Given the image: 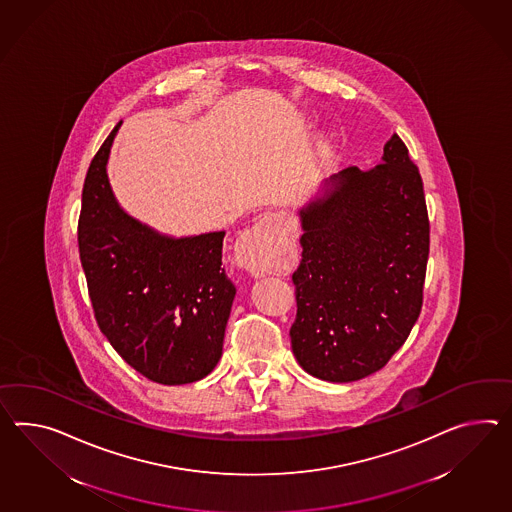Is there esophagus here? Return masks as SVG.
I'll list each match as a JSON object with an SVG mask.
<instances>
[{"mask_svg":"<svg viewBox=\"0 0 512 512\" xmlns=\"http://www.w3.org/2000/svg\"><path fill=\"white\" fill-rule=\"evenodd\" d=\"M277 224L272 214L262 216L257 224L244 231L237 240V261L251 274H261L277 246Z\"/></svg>","mask_w":512,"mask_h":512,"instance_id":"34e87169","label":"esophagus"}]
</instances>
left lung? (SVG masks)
I'll use <instances>...</instances> for the list:
<instances>
[{"label":"left lung","mask_w":512,"mask_h":512,"mask_svg":"<svg viewBox=\"0 0 512 512\" xmlns=\"http://www.w3.org/2000/svg\"><path fill=\"white\" fill-rule=\"evenodd\" d=\"M381 161L366 172L351 166L333 175L300 211L290 340L301 368L331 383L381 370L422 311L429 257L424 183L396 133Z\"/></svg>","instance_id":"left-lung-1"}]
</instances>
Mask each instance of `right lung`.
Instances as JSON below:
<instances>
[{
  "label": "right lung",
  "mask_w": 512,
  "mask_h": 512,
  "mask_svg": "<svg viewBox=\"0 0 512 512\" xmlns=\"http://www.w3.org/2000/svg\"><path fill=\"white\" fill-rule=\"evenodd\" d=\"M122 122L88 166L77 225L79 257L101 333L138 374L185 385L222 357L237 288L222 268L225 231L172 238L118 205L107 161Z\"/></svg>",
  "instance_id": "1"
}]
</instances>
